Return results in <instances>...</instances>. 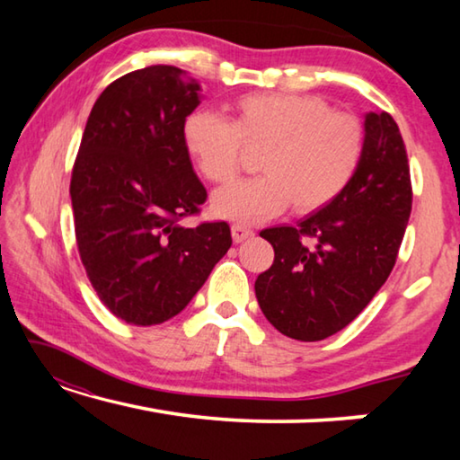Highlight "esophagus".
I'll list each match as a JSON object with an SVG mask.
<instances>
[{
    "mask_svg": "<svg viewBox=\"0 0 460 460\" xmlns=\"http://www.w3.org/2000/svg\"><path fill=\"white\" fill-rule=\"evenodd\" d=\"M231 235H233V241H235V243H241V241L253 237V229L247 227V225L235 223V225H231Z\"/></svg>",
    "mask_w": 460,
    "mask_h": 460,
    "instance_id": "esophagus-1",
    "label": "esophagus"
}]
</instances>
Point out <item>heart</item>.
<instances>
[{
  "mask_svg": "<svg viewBox=\"0 0 460 460\" xmlns=\"http://www.w3.org/2000/svg\"><path fill=\"white\" fill-rule=\"evenodd\" d=\"M363 128L324 101L292 93H252L233 103L231 119L207 109L184 121V144L208 182L225 184L247 150H263V174L215 192L225 219L260 223L290 205L300 213L329 205L351 182L363 155Z\"/></svg>",
  "mask_w": 460,
  "mask_h": 460,
  "instance_id": "b5f03b06",
  "label": "heart"
}]
</instances>
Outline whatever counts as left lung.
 Returning <instances> with one entry per match:
<instances>
[{
	"instance_id": "obj_1",
	"label": "left lung",
	"mask_w": 460,
	"mask_h": 460,
	"mask_svg": "<svg viewBox=\"0 0 460 460\" xmlns=\"http://www.w3.org/2000/svg\"><path fill=\"white\" fill-rule=\"evenodd\" d=\"M363 128V155L345 190L296 227L260 233L276 255L255 296L268 321L296 341H323L355 321L392 274L406 233L411 182L398 123L371 111Z\"/></svg>"
}]
</instances>
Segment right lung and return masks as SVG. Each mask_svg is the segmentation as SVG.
Here are the masks:
<instances>
[{
    "mask_svg": "<svg viewBox=\"0 0 460 460\" xmlns=\"http://www.w3.org/2000/svg\"><path fill=\"white\" fill-rule=\"evenodd\" d=\"M200 84L154 65L101 93L71 178L75 235L101 302L136 326L182 313L231 247L225 221L182 227L207 190L194 174L184 121Z\"/></svg>",
    "mask_w": 460,
    "mask_h": 460,
    "instance_id": "1",
    "label": "right lung"
}]
</instances>
